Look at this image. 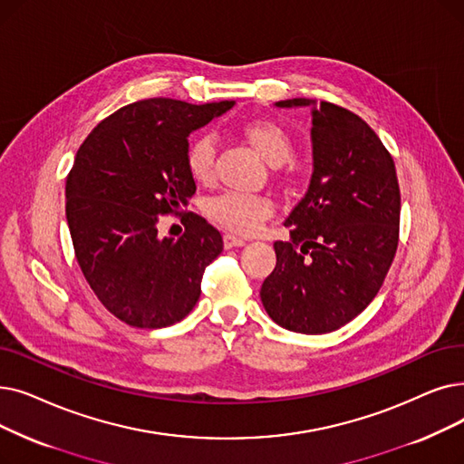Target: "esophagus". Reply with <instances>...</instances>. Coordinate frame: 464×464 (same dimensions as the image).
I'll use <instances>...</instances> for the list:
<instances>
[{"label": "esophagus", "instance_id": "34e87169", "mask_svg": "<svg viewBox=\"0 0 464 464\" xmlns=\"http://www.w3.org/2000/svg\"><path fill=\"white\" fill-rule=\"evenodd\" d=\"M246 245V240L245 238H240V237H235V235H231V233H226L224 235V246L226 248H235V246H245Z\"/></svg>", "mask_w": 464, "mask_h": 464}]
</instances>
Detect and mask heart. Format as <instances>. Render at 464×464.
Instances as JSON below:
<instances>
[{
  "label": "heart",
  "instance_id": "1",
  "mask_svg": "<svg viewBox=\"0 0 464 464\" xmlns=\"http://www.w3.org/2000/svg\"><path fill=\"white\" fill-rule=\"evenodd\" d=\"M252 148L269 165H282L292 153V138L286 129L271 119H254L243 127ZM216 138L208 132L198 134L188 148V170L197 182H208L214 176ZM207 214L214 224L238 235L254 233L261 221L273 214V203L267 197L224 191L208 200Z\"/></svg>",
  "mask_w": 464,
  "mask_h": 464
}]
</instances>
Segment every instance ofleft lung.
<instances>
[{"instance_id": "8db88e82", "label": "left lung", "mask_w": 464, "mask_h": 464, "mask_svg": "<svg viewBox=\"0 0 464 464\" xmlns=\"http://www.w3.org/2000/svg\"><path fill=\"white\" fill-rule=\"evenodd\" d=\"M311 110L313 174L273 245L276 266L259 295L278 326L328 334L364 311L398 246L400 188L394 160L353 111L311 98L275 102Z\"/></svg>"}]
</instances>
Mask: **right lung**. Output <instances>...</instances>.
<instances>
[{
    "label": "right lung",
    "mask_w": 464,
    "mask_h": 464,
    "mask_svg": "<svg viewBox=\"0 0 464 464\" xmlns=\"http://www.w3.org/2000/svg\"><path fill=\"white\" fill-rule=\"evenodd\" d=\"M235 106L150 98L104 119L79 148L66 179L77 264L102 305L134 328H167L195 307L205 269L224 250L195 214L186 233L160 237L159 219L195 193L188 138Z\"/></svg>",
    "instance_id": "right-lung-1"
}]
</instances>
